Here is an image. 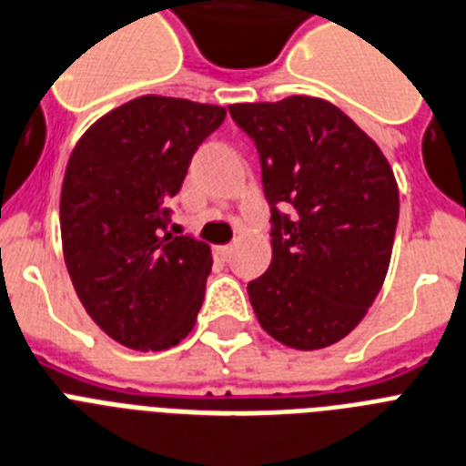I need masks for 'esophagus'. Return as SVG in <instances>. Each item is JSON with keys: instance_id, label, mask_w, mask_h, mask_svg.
Listing matches in <instances>:
<instances>
[{"instance_id": "obj_1", "label": "esophagus", "mask_w": 466, "mask_h": 466, "mask_svg": "<svg viewBox=\"0 0 466 466\" xmlns=\"http://www.w3.org/2000/svg\"><path fill=\"white\" fill-rule=\"evenodd\" d=\"M232 251H234V246H232V244L218 246V248H215V253H218V256H220L222 260H227V258H229V256H232Z\"/></svg>"}]
</instances>
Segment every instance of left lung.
Returning <instances> with one entry per match:
<instances>
[{"instance_id":"1","label":"left lung","mask_w":466,"mask_h":466,"mask_svg":"<svg viewBox=\"0 0 466 466\" xmlns=\"http://www.w3.org/2000/svg\"><path fill=\"white\" fill-rule=\"evenodd\" d=\"M229 115L256 143L270 203V268L248 282L256 319L292 350L330 347L383 287L400 218L395 174L320 97L229 105Z\"/></svg>"}]
</instances>
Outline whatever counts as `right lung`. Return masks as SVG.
Returning <instances> with one entry per match:
<instances>
[{"mask_svg":"<svg viewBox=\"0 0 466 466\" xmlns=\"http://www.w3.org/2000/svg\"><path fill=\"white\" fill-rule=\"evenodd\" d=\"M227 109L143 96L76 143L59 200L64 260L86 311L128 350H169L194 330L213 253L174 237L172 198Z\"/></svg>","mask_w":466,"mask_h":466,"instance_id":"1","label":"right lung"}]
</instances>
